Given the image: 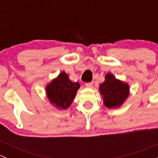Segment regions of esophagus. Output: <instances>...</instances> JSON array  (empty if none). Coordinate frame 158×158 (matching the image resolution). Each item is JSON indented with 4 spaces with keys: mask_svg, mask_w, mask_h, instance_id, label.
I'll list each match as a JSON object with an SVG mask.
<instances>
[{
    "mask_svg": "<svg viewBox=\"0 0 158 158\" xmlns=\"http://www.w3.org/2000/svg\"><path fill=\"white\" fill-rule=\"evenodd\" d=\"M85 85L87 88H92V85H93V82H87V83L85 84Z\"/></svg>",
    "mask_w": 158,
    "mask_h": 158,
    "instance_id": "34e87169",
    "label": "esophagus"
}]
</instances>
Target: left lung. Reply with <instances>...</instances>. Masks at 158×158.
Here are the masks:
<instances>
[{"label": "left lung", "mask_w": 158, "mask_h": 158, "mask_svg": "<svg viewBox=\"0 0 158 158\" xmlns=\"http://www.w3.org/2000/svg\"><path fill=\"white\" fill-rule=\"evenodd\" d=\"M103 103L108 109H118L124 104L130 94L128 83L116 79L112 73L106 75L105 81L99 85Z\"/></svg>", "instance_id": "obj_1"}]
</instances>
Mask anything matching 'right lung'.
I'll list each match as a JSON object with an SVG mask.
<instances>
[{
	"mask_svg": "<svg viewBox=\"0 0 158 158\" xmlns=\"http://www.w3.org/2000/svg\"><path fill=\"white\" fill-rule=\"evenodd\" d=\"M79 88L80 84L72 82L67 73L63 71L47 84L46 94L52 106L60 110H66L73 103Z\"/></svg>",
	"mask_w": 158,
	"mask_h": 158,
	"instance_id": "obj_1",
	"label": "right lung"
}]
</instances>
